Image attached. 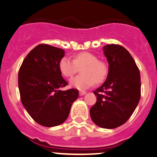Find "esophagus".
<instances>
[{
  "label": "esophagus",
  "instance_id": "1",
  "mask_svg": "<svg viewBox=\"0 0 157 157\" xmlns=\"http://www.w3.org/2000/svg\"><path fill=\"white\" fill-rule=\"evenodd\" d=\"M86 91H83V90H81V91L79 92V94H80V96H83V95L86 94Z\"/></svg>",
  "mask_w": 157,
  "mask_h": 157
}]
</instances>
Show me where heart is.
I'll return each instance as SVG.
<instances>
[{
	"label": "heart",
	"instance_id": "b5f03b06",
	"mask_svg": "<svg viewBox=\"0 0 157 157\" xmlns=\"http://www.w3.org/2000/svg\"><path fill=\"white\" fill-rule=\"evenodd\" d=\"M81 75L71 80V86L79 90H84L93 86L96 82L101 83L109 74L108 64L98 57L88 52L75 54L73 60L62 58L58 63L60 72L65 77H72L81 68Z\"/></svg>",
	"mask_w": 157,
	"mask_h": 157
}]
</instances>
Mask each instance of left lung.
Listing matches in <instances>:
<instances>
[{
    "label": "left lung",
    "mask_w": 157,
    "mask_h": 157,
    "mask_svg": "<svg viewBox=\"0 0 157 157\" xmlns=\"http://www.w3.org/2000/svg\"><path fill=\"white\" fill-rule=\"evenodd\" d=\"M109 64L105 83L95 91L97 100L90 110L96 125L118 128L126 122L140 98V74L134 58L124 47L116 44L104 46Z\"/></svg>",
    "instance_id": "8db88e82"
}]
</instances>
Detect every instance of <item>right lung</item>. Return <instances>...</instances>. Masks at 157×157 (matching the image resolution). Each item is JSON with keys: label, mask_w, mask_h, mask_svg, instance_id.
Listing matches in <instances>:
<instances>
[{"label": "right lung", "mask_w": 157, "mask_h": 157, "mask_svg": "<svg viewBox=\"0 0 157 157\" xmlns=\"http://www.w3.org/2000/svg\"><path fill=\"white\" fill-rule=\"evenodd\" d=\"M64 56L63 49L40 44L28 54L19 71L22 103L32 118L45 127L62 124L79 96L76 89L61 90L68 85L58 68Z\"/></svg>", "instance_id": "1"}]
</instances>
